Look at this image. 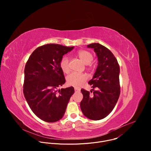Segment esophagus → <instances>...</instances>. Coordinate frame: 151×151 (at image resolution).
I'll return each mask as SVG.
<instances>
[{
    "mask_svg": "<svg viewBox=\"0 0 151 151\" xmlns=\"http://www.w3.org/2000/svg\"><path fill=\"white\" fill-rule=\"evenodd\" d=\"M75 93H78V92L80 91V90L77 88H75Z\"/></svg>",
    "mask_w": 151,
    "mask_h": 151,
    "instance_id": "obj_1",
    "label": "esophagus"
}]
</instances>
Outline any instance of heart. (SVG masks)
I'll list each match as a JSON object with an SVG mask.
<instances>
[{"label":"heart","mask_w":151,"mask_h":151,"mask_svg":"<svg viewBox=\"0 0 151 151\" xmlns=\"http://www.w3.org/2000/svg\"><path fill=\"white\" fill-rule=\"evenodd\" d=\"M78 55L86 64H90L93 60V55L91 52L87 50H80L78 52ZM61 69L64 73H68L70 70L69 59L68 57H63L60 63ZM87 79V76L83 73L73 72L67 77V83L69 85L75 88H79Z\"/></svg>","instance_id":"heart-1"}]
</instances>
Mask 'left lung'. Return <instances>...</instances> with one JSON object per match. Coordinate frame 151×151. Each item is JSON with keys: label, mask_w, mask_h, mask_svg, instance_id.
Wrapping results in <instances>:
<instances>
[{"label": "left lung", "mask_w": 151, "mask_h": 151, "mask_svg": "<svg viewBox=\"0 0 151 151\" xmlns=\"http://www.w3.org/2000/svg\"><path fill=\"white\" fill-rule=\"evenodd\" d=\"M87 47L94 49L99 63L93 79L88 82L92 85L93 94L90 96V91L82 89L83 99L80 106L86 117L100 120L112 111L119 99L120 69L116 58L108 48L98 43Z\"/></svg>", "instance_id": "left-lung-1"}]
</instances>
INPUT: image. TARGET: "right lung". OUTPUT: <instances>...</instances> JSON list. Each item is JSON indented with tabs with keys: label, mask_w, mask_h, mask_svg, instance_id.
Instances as JSON below:
<instances>
[{
	"label": "right lung",
	"mask_w": 151,
	"mask_h": 151,
	"mask_svg": "<svg viewBox=\"0 0 151 151\" xmlns=\"http://www.w3.org/2000/svg\"><path fill=\"white\" fill-rule=\"evenodd\" d=\"M73 48L42 45L32 52L26 64L23 93L32 112L42 121L54 122L61 119L75 92L73 87L58 89L66 82L60 61Z\"/></svg>",
	"instance_id": "obj_1"
}]
</instances>
